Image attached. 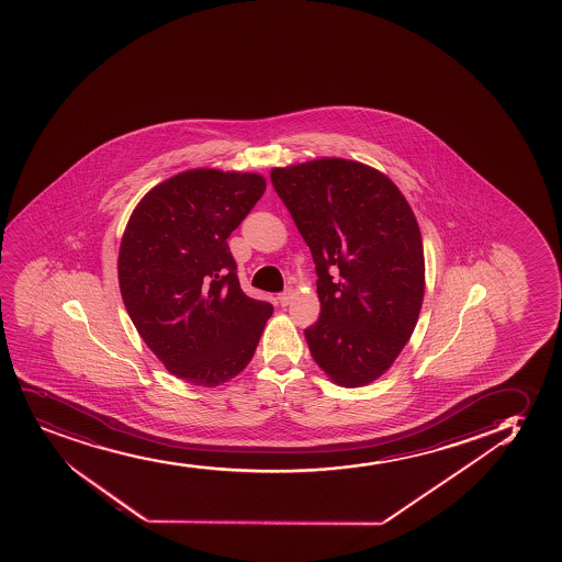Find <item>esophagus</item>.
Segmentation results:
<instances>
[{
	"mask_svg": "<svg viewBox=\"0 0 562 562\" xmlns=\"http://www.w3.org/2000/svg\"><path fill=\"white\" fill-rule=\"evenodd\" d=\"M293 295H295V291L285 290L284 293H280V295H278V301H280V304H282V306H288V304L291 303V299H293Z\"/></svg>",
	"mask_w": 562,
	"mask_h": 562,
	"instance_id": "esophagus-1",
	"label": "esophagus"
}]
</instances>
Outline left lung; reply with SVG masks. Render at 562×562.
<instances>
[{
  "label": "left lung",
  "instance_id": "obj_1",
  "mask_svg": "<svg viewBox=\"0 0 562 562\" xmlns=\"http://www.w3.org/2000/svg\"><path fill=\"white\" fill-rule=\"evenodd\" d=\"M316 263L319 319L310 353L336 385H370L415 330L426 290L423 235L391 177L346 158L272 168Z\"/></svg>",
  "mask_w": 562,
  "mask_h": 562
}]
</instances>
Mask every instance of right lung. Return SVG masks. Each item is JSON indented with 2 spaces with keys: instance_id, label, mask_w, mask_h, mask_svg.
I'll use <instances>...</instances> for the list:
<instances>
[{
  "instance_id": "right-lung-1",
  "label": "right lung",
  "mask_w": 562,
  "mask_h": 562,
  "mask_svg": "<svg viewBox=\"0 0 562 562\" xmlns=\"http://www.w3.org/2000/svg\"><path fill=\"white\" fill-rule=\"evenodd\" d=\"M267 189L252 171L194 168L153 187L126 222L117 278L134 327L168 372L222 385L252 360L272 304L245 295L227 237Z\"/></svg>"
}]
</instances>
